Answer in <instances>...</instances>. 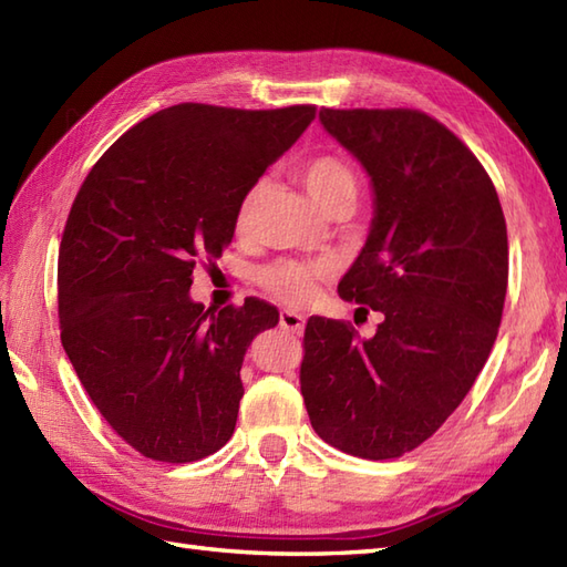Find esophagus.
Returning a JSON list of instances; mask_svg holds the SVG:
<instances>
[{"instance_id":"34e87169","label":"esophagus","mask_w":567,"mask_h":567,"mask_svg":"<svg viewBox=\"0 0 567 567\" xmlns=\"http://www.w3.org/2000/svg\"><path fill=\"white\" fill-rule=\"evenodd\" d=\"M305 323H307V319H305V316H301V313L289 311V309L280 311V326L285 328V331L301 333V331H305Z\"/></svg>"}]
</instances>
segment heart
Returning a JSON list of instances; mask_svg holds the SVG:
<instances>
[{"label":"heart","instance_id":"obj_1","mask_svg":"<svg viewBox=\"0 0 567 567\" xmlns=\"http://www.w3.org/2000/svg\"><path fill=\"white\" fill-rule=\"evenodd\" d=\"M301 181L323 213L333 207H354L358 200V178L352 168L336 159V156H319L301 166ZM260 186L246 193L244 203L236 215V227L246 231L251 224L254 209L258 203ZM328 275L326 262H299V260H280L260 270V282L272 297H278L285 305H305L316 295V285Z\"/></svg>","mask_w":567,"mask_h":567}]
</instances>
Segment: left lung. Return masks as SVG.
<instances>
[{
  "mask_svg": "<svg viewBox=\"0 0 567 567\" xmlns=\"http://www.w3.org/2000/svg\"><path fill=\"white\" fill-rule=\"evenodd\" d=\"M319 121L372 186L370 231L338 295L384 321L358 340L311 319L301 396L336 450L393 458L434 434L488 360L507 295L505 215L481 162L434 117L321 109Z\"/></svg>",
  "mask_w": 567,
  "mask_h": 567,
  "instance_id": "8db88e82",
  "label": "left lung"
}]
</instances>
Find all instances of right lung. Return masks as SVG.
I'll return each instance as SVG.
<instances>
[{"label":"right lung","mask_w":567,"mask_h":567,"mask_svg":"<svg viewBox=\"0 0 567 567\" xmlns=\"http://www.w3.org/2000/svg\"><path fill=\"white\" fill-rule=\"evenodd\" d=\"M313 115L171 105L127 130L74 197L58 260L62 348L109 425L154 462H197L234 434L244 354L280 313L260 299L205 309L193 268L221 258L246 193Z\"/></svg>","instance_id":"1"}]
</instances>
